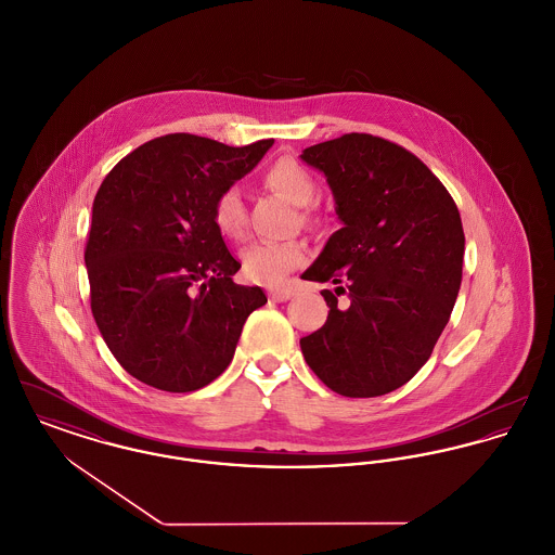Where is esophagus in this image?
<instances>
[{
	"label": "esophagus",
	"instance_id": "34e87169",
	"mask_svg": "<svg viewBox=\"0 0 555 555\" xmlns=\"http://www.w3.org/2000/svg\"><path fill=\"white\" fill-rule=\"evenodd\" d=\"M268 295H270L272 301H287V299L294 297V292L289 287H281V289H270Z\"/></svg>",
	"mask_w": 555,
	"mask_h": 555
}]
</instances>
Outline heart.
<instances>
[{
  "label": "heart",
  "instance_id": "obj_1",
  "mask_svg": "<svg viewBox=\"0 0 555 555\" xmlns=\"http://www.w3.org/2000/svg\"><path fill=\"white\" fill-rule=\"evenodd\" d=\"M266 184L295 207H308L317 196L312 173L294 162L281 159L266 173ZM214 224L224 236L241 238L245 232V209L236 186L224 189L214 201ZM308 260V247L301 241H260L243 249V272L263 285H279L289 272Z\"/></svg>",
  "mask_w": 555,
  "mask_h": 555
}]
</instances>
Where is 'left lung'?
I'll use <instances>...</instances> for the list:
<instances>
[{
    "mask_svg": "<svg viewBox=\"0 0 555 555\" xmlns=\"http://www.w3.org/2000/svg\"><path fill=\"white\" fill-rule=\"evenodd\" d=\"M301 162L323 171L341 229L306 281L323 289L325 325L299 339L317 377L341 396L373 398L424 366L451 319L465 236L453 196L406 149L369 133L308 146ZM346 293L348 309L336 306Z\"/></svg>",
    "mask_w": 555,
    "mask_h": 555,
    "instance_id": "obj_1",
    "label": "left lung"
}]
</instances>
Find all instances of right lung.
Segmentation results:
<instances>
[{
    "label": "right lung",
    "mask_w": 555,
    "mask_h": 555,
    "mask_svg": "<svg viewBox=\"0 0 555 555\" xmlns=\"http://www.w3.org/2000/svg\"><path fill=\"white\" fill-rule=\"evenodd\" d=\"M272 144L234 149L169 133L138 146L100 184L86 247L92 314L113 357L142 384H211L247 317L268 301L260 287L232 281L241 263L214 224V201Z\"/></svg>",
    "instance_id": "add662e5"
}]
</instances>
